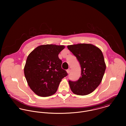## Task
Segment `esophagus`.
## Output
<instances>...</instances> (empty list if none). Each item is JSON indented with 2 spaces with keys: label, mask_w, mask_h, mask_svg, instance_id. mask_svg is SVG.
Listing matches in <instances>:
<instances>
[{
  "label": "esophagus",
  "mask_w": 126,
  "mask_h": 126,
  "mask_svg": "<svg viewBox=\"0 0 126 126\" xmlns=\"http://www.w3.org/2000/svg\"><path fill=\"white\" fill-rule=\"evenodd\" d=\"M66 72H67V73L68 74H69V73H70V72H71V70H70V69H67V70H66Z\"/></svg>",
  "instance_id": "obj_1"
}]
</instances>
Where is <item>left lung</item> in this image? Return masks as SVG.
Masks as SVG:
<instances>
[{"label": "left lung", "mask_w": 126, "mask_h": 126, "mask_svg": "<svg viewBox=\"0 0 126 126\" xmlns=\"http://www.w3.org/2000/svg\"><path fill=\"white\" fill-rule=\"evenodd\" d=\"M81 67V76L75 81L69 80L72 92L77 95L88 94L101 83L106 69L103 53L92 44H79L67 46Z\"/></svg>", "instance_id": "left-lung-1"}]
</instances>
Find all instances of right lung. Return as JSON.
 I'll return each mask as SVG.
<instances>
[{"instance_id": "1", "label": "right lung", "mask_w": 126, "mask_h": 126, "mask_svg": "<svg viewBox=\"0 0 126 126\" xmlns=\"http://www.w3.org/2000/svg\"><path fill=\"white\" fill-rule=\"evenodd\" d=\"M64 46L41 45L28 56L24 74L30 88L37 95L46 97L54 94L67 73L62 69L58 57Z\"/></svg>"}]
</instances>
